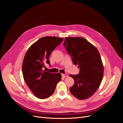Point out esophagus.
<instances>
[{"mask_svg": "<svg viewBox=\"0 0 123 123\" xmlns=\"http://www.w3.org/2000/svg\"><path fill=\"white\" fill-rule=\"evenodd\" d=\"M68 75L67 74H62V77H64V78H65V77H68Z\"/></svg>", "mask_w": 123, "mask_h": 123, "instance_id": "34e87169", "label": "esophagus"}]
</instances>
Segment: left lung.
Returning a JSON list of instances; mask_svg holds the SVG:
<instances>
[{
    "label": "left lung",
    "mask_w": 123,
    "mask_h": 123,
    "mask_svg": "<svg viewBox=\"0 0 123 123\" xmlns=\"http://www.w3.org/2000/svg\"><path fill=\"white\" fill-rule=\"evenodd\" d=\"M64 46L73 63L80 68L77 75H70L74 80L70 91L80 100L92 96L98 89L103 77L104 67L98 49L82 37H66Z\"/></svg>",
    "instance_id": "1"
}]
</instances>
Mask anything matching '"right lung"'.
Listing matches in <instances>:
<instances>
[{
	"mask_svg": "<svg viewBox=\"0 0 123 123\" xmlns=\"http://www.w3.org/2000/svg\"><path fill=\"white\" fill-rule=\"evenodd\" d=\"M63 40V38L56 37L41 38L29 48L24 56L22 66L23 78L38 98L49 97L61 80L60 73H51L43 69L46 63L50 65L49 58L51 52Z\"/></svg>",
	"mask_w": 123,
	"mask_h": 123,
	"instance_id": "1",
	"label": "right lung"
}]
</instances>
